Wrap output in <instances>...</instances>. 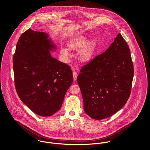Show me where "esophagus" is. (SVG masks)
<instances>
[{
  "label": "esophagus",
  "instance_id": "obj_1",
  "mask_svg": "<svg viewBox=\"0 0 150 150\" xmlns=\"http://www.w3.org/2000/svg\"><path fill=\"white\" fill-rule=\"evenodd\" d=\"M73 79L74 80H77V73L76 71H74L73 72Z\"/></svg>",
  "mask_w": 150,
  "mask_h": 150
}]
</instances>
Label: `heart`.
Segmentation results:
<instances>
[{
	"label": "heart",
	"mask_w": 150,
	"mask_h": 150,
	"mask_svg": "<svg viewBox=\"0 0 150 150\" xmlns=\"http://www.w3.org/2000/svg\"><path fill=\"white\" fill-rule=\"evenodd\" d=\"M70 50H76L80 49L77 54V59L83 63L90 61L95 54V43L93 41L88 42L85 36H81L73 39L67 44ZM60 53L65 59H68L70 57L69 50L64 47L60 48Z\"/></svg>",
	"instance_id": "obj_1"
}]
</instances>
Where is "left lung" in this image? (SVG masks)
<instances>
[{
    "label": "left lung",
    "instance_id": "8db88e82",
    "mask_svg": "<svg viewBox=\"0 0 150 150\" xmlns=\"http://www.w3.org/2000/svg\"><path fill=\"white\" fill-rule=\"evenodd\" d=\"M77 77L86 114L101 120L128 100L134 74L128 45L120 33L105 52L84 66Z\"/></svg>",
    "mask_w": 150,
    "mask_h": 150
}]
</instances>
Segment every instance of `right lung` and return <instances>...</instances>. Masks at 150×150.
<instances>
[{
	"mask_svg": "<svg viewBox=\"0 0 150 150\" xmlns=\"http://www.w3.org/2000/svg\"><path fill=\"white\" fill-rule=\"evenodd\" d=\"M56 49L47 33L29 29L20 38L13 57L18 95L42 117L51 116L61 108L73 81L70 66L51 57L50 51Z\"/></svg>",
	"mask_w": 150,
	"mask_h": 150,
	"instance_id": "add662e5",
	"label": "right lung"
}]
</instances>
